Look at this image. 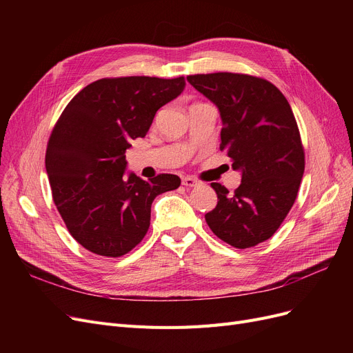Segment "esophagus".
Returning a JSON list of instances; mask_svg holds the SVG:
<instances>
[{"label":"esophagus","instance_id":"obj_1","mask_svg":"<svg viewBox=\"0 0 353 353\" xmlns=\"http://www.w3.org/2000/svg\"><path fill=\"white\" fill-rule=\"evenodd\" d=\"M181 183H183V186H186V188H196V186H199V181L196 179H193V177H183Z\"/></svg>","mask_w":353,"mask_h":353}]
</instances>
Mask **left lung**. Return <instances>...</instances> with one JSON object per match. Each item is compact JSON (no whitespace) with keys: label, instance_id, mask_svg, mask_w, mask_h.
<instances>
[{"label":"left lung","instance_id":"left-lung-1","mask_svg":"<svg viewBox=\"0 0 353 353\" xmlns=\"http://www.w3.org/2000/svg\"><path fill=\"white\" fill-rule=\"evenodd\" d=\"M188 81L219 108L220 148H228L233 169L242 173L234 193L212 183L217 205L205 219L230 246H256L279 229L303 177L305 153L293 111L279 88L248 74H196Z\"/></svg>","mask_w":353,"mask_h":353}]
</instances>
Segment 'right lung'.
Masks as SVG:
<instances>
[{
    "label": "right lung",
    "instance_id": "obj_1",
    "mask_svg": "<svg viewBox=\"0 0 353 353\" xmlns=\"http://www.w3.org/2000/svg\"><path fill=\"white\" fill-rule=\"evenodd\" d=\"M184 85V77L101 79L84 87L54 125L46 153L52 200L87 250L128 253L150 226L153 200L180 186L176 174L148 181L124 174L130 141L147 134L157 110Z\"/></svg>",
    "mask_w": 353,
    "mask_h": 353
}]
</instances>
